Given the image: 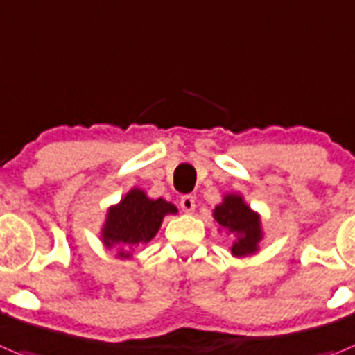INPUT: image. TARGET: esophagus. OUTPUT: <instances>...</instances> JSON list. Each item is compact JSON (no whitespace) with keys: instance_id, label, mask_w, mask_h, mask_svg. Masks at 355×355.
<instances>
[{"instance_id":"1","label":"esophagus","mask_w":355,"mask_h":355,"mask_svg":"<svg viewBox=\"0 0 355 355\" xmlns=\"http://www.w3.org/2000/svg\"><path fill=\"white\" fill-rule=\"evenodd\" d=\"M194 207H196L194 196H191V194H184V196L180 198V209L184 210V212H193Z\"/></svg>"}]
</instances>
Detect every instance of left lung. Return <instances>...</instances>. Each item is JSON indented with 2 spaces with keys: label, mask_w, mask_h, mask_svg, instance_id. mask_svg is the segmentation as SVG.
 <instances>
[{
  "label": "left lung",
  "mask_w": 355,
  "mask_h": 355,
  "mask_svg": "<svg viewBox=\"0 0 355 355\" xmlns=\"http://www.w3.org/2000/svg\"><path fill=\"white\" fill-rule=\"evenodd\" d=\"M212 216L214 221L219 225V230H226L235 235V241L230 248L233 257H249L260 249V242L263 239L260 214L254 212L241 194H225L221 203L212 210Z\"/></svg>",
  "instance_id": "1"
}]
</instances>
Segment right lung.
Segmentation results:
<instances>
[{"mask_svg": "<svg viewBox=\"0 0 355 355\" xmlns=\"http://www.w3.org/2000/svg\"><path fill=\"white\" fill-rule=\"evenodd\" d=\"M178 209L170 201L152 200L138 187H132L120 203L107 209L101 239L107 249H116L118 258H130L139 244L150 242L157 235L162 219Z\"/></svg>", "mask_w": 355, "mask_h": 355, "instance_id": "1", "label": "right lung"}]
</instances>
